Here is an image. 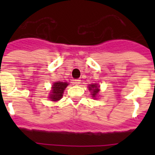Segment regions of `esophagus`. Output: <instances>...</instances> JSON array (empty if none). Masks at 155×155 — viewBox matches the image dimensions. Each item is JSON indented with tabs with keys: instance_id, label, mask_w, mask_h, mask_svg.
I'll list each match as a JSON object with an SVG mask.
<instances>
[{
	"instance_id": "1",
	"label": "esophagus",
	"mask_w": 155,
	"mask_h": 155,
	"mask_svg": "<svg viewBox=\"0 0 155 155\" xmlns=\"http://www.w3.org/2000/svg\"><path fill=\"white\" fill-rule=\"evenodd\" d=\"M80 81H81V80H80V79H77V80H73V83H74L75 84L78 85V84H80Z\"/></svg>"
}]
</instances>
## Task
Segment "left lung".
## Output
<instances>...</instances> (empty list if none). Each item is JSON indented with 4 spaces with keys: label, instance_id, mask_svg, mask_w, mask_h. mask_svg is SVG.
<instances>
[{
    "label": "left lung",
    "instance_id": "left-lung-1",
    "mask_svg": "<svg viewBox=\"0 0 155 155\" xmlns=\"http://www.w3.org/2000/svg\"><path fill=\"white\" fill-rule=\"evenodd\" d=\"M89 90L92 92V97H96V96H97L98 92H99V88L97 87V84H91L89 85Z\"/></svg>",
    "mask_w": 155,
    "mask_h": 155
}]
</instances>
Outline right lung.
I'll return each mask as SVG.
<instances>
[{"label":"right lung","mask_w":155,"mask_h":155,"mask_svg":"<svg viewBox=\"0 0 155 155\" xmlns=\"http://www.w3.org/2000/svg\"><path fill=\"white\" fill-rule=\"evenodd\" d=\"M68 83L63 82H55L52 87L51 94L50 96V99L52 100V101H56L60 100L63 97V93L66 87L68 86Z\"/></svg>","instance_id":"obj_1"}]
</instances>
